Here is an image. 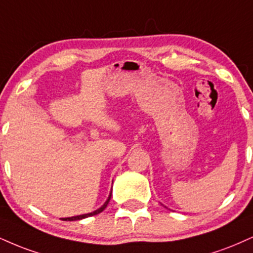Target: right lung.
Segmentation results:
<instances>
[{
	"instance_id": "right-lung-1",
	"label": "right lung",
	"mask_w": 253,
	"mask_h": 253,
	"mask_svg": "<svg viewBox=\"0 0 253 253\" xmlns=\"http://www.w3.org/2000/svg\"><path fill=\"white\" fill-rule=\"evenodd\" d=\"M111 197H112V191L109 192V196L107 198V200H106L105 203H103V205L101 208H99L95 211L93 212H89V213H84V214H80V215H74V217H67V218H62V220H66V221H73V220H81V219H84V218H88V217H92V215H95V214H99L100 212H102L103 210L107 208L109 200H111Z\"/></svg>"
}]
</instances>
